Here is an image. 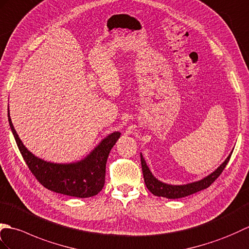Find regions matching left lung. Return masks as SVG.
Returning <instances> with one entry per match:
<instances>
[{
	"label": "left lung",
	"instance_id": "left-lung-1",
	"mask_svg": "<svg viewBox=\"0 0 249 249\" xmlns=\"http://www.w3.org/2000/svg\"><path fill=\"white\" fill-rule=\"evenodd\" d=\"M231 154H232V151L230 152L227 159H226L225 161L213 171V173L208 175L207 177H204V178L195 182H190V183L178 185V184L165 183V182L156 178L150 171V169H149L145 159H143L142 154L141 153V162H142L143 180H145V184L147 186V189L150 191L153 195L168 198V199H178V198L195 194V193L207 189V187L211 185L213 182L218 178V176L222 174V171L226 167V165H227V163L229 162Z\"/></svg>",
	"mask_w": 249,
	"mask_h": 249
}]
</instances>
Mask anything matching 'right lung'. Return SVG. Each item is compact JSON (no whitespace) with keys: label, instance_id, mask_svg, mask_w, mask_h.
<instances>
[{"label":"right lung","instance_id":"obj_1","mask_svg":"<svg viewBox=\"0 0 249 249\" xmlns=\"http://www.w3.org/2000/svg\"><path fill=\"white\" fill-rule=\"evenodd\" d=\"M9 126L17 146L27 166L40 183L48 190L58 194L87 198L100 193L106 181V165L109 151L120 137L115 131L98 143L82 160L71 163H54L36 157L27 149L17 133L7 108Z\"/></svg>","mask_w":249,"mask_h":249}]
</instances>
